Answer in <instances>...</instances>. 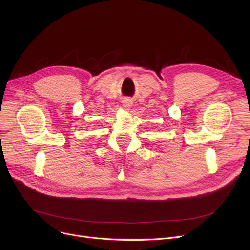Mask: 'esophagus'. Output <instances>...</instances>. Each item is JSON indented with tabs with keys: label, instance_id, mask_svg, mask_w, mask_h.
<instances>
[{
	"label": "esophagus",
	"instance_id": "34e87169",
	"mask_svg": "<svg viewBox=\"0 0 250 250\" xmlns=\"http://www.w3.org/2000/svg\"><path fill=\"white\" fill-rule=\"evenodd\" d=\"M130 106H132V100H130V99H124L123 100V107L125 109H129Z\"/></svg>",
	"mask_w": 250,
	"mask_h": 250
}]
</instances>
